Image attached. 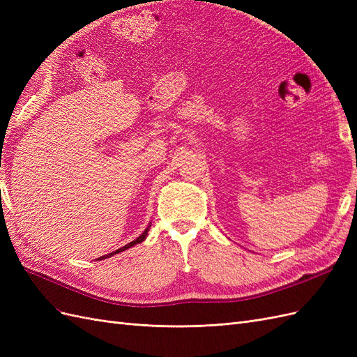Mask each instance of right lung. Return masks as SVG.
<instances>
[{
	"instance_id": "1",
	"label": "right lung",
	"mask_w": 357,
	"mask_h": 357,
	"mask_svg": "<svg viewBox=\"0 0 357 357\" xmlns=\"http://www.w3.org/2000/svg\"><path fill=\"white\" fill-rule=\"evenodd\" d=\"M150 226H152V225H150ZM147 232H149V226H147V228H146V231L142 234V235H139L138 236V238L137 240H134V241H131V243H129V244H126V245H123V247H121V248H117V250L116 252H112V253H109V255H105V256H101V257H98V261H102V259H107V257H112L113 255H117V253H121V252H125L126 250V248H129V247H132V245H135V244H139V243H142V241H144L146 240V236H147Z\"/></svg>"
}]
</instances>
